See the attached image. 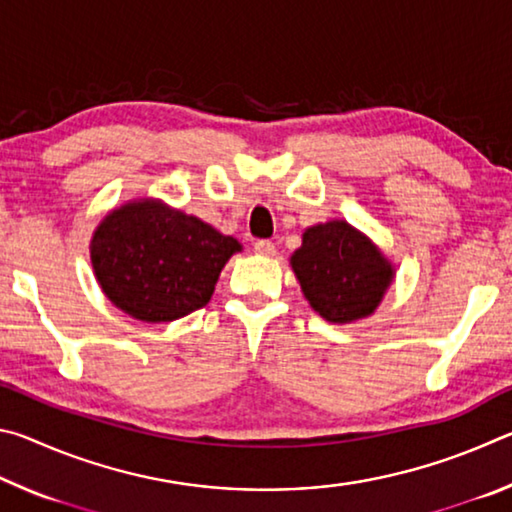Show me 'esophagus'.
Returning <instances> with one entry per match:
<instances>
[{"label": "esophagus", "mask_w": 512, "mask_h": 512, "mask_svg": "<svg viewBox=\"0 0 512 512\" xmlns=\"http://www.w3.org/2000/svg\"><path fill=\"white\" fill-rule=\"evenodd\" d=\"M253 248H255L257 255H264V257H273L275 255V244H273V241H268V239H257L255 244H253Z\"/></svg>", "instance_id": "obj_1"}]
</instances>
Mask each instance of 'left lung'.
<instances>
[{"label": "left lung", "mask_w": 512, "mask_h": 512, "mask_svg": "<svg viewBox=\"0 0 512 512\" xmlns=\"http://www.w3.org/2000/svg\"><path fill=\"white\" fill-rule=\"evenodd\" d=\"M291 266L309 305L329 323L370 316L393 282L388 259L345 221L309 228Z\"/></svg>", "instance_id": "8db88e82"}]
</instances>
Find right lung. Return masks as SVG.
<instances>
[{
	"label": "right lung",
	"instance_id": "right-lung-1",
	"mask_svg": "<svg viewBox=\"0 0 512 512\" xmlns=\"http://www.w3.org/2000/svg\"><path fill=\"white\" fill-rule=\"evenodd\" d=\"M241 250L196 216L137 201L110 212L90 257L110 302L144 323H169L205 307L225 262Z\"/></svg>",
	"mask_w": 512,
	"mask_h": 512
}]
</instances>
